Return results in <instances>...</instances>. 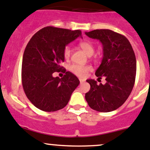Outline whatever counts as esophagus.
<instances>
[{
  "instance_id": "34e87169",
  "label": "esophagus",
  "mask_w": 150,
  "mask_h": 150,
  "mask_svg": "<svg viewBox=\"0 0 150 150\" xmlns=\"http://www.w3.org/2000/svg\"><path fill=\"white\" fill-rule=\"evenodd\" d=\"M80 83H81V84L83 83L84 81H83V80H82V79H80Z\"/></svg>"
}]
</instances>
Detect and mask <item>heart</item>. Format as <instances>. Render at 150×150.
<instances>
[{
	"instance_id": "b5f03b06",
	"label": "heart",
	"mask_w": 150,
	"mask_h": 150,
	"mask_svg": "<svg viewBox=\"0 0 150 150\" xmlns=\"http://www.w3.org/2000/svg\"><path fill=\"white\" fill-rule=\"evenodd\" d=\"M79 46L83 50V51L87 55L91 56L94 53V46L91 42L82 41L79 43ZM72 50L69 46H66L63 51L64 57L66 59H69L71 56ZM71 72L75 74L79 78H85L87 75V73L91 70V67L89 65H78V64H73L69 67Z\"/></svg>"
}]
</instances>
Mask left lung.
<instances>
[{
	"instance_id": "obj_1",
	"label": "left lung",
	"mask_w": 150,
	"mask_h": 150,
	"mask_svg": "<svg viewBox=\"0 0 150 150\" xmlns=\"http://www.w3.org/2000/svg\"><path fill=\"white\" fill-rule=\"evenodd\" d=\"M97 39L103 46V58L95 75L98 81L104 77L106 83L97 84L88 79L91 88L86 100L93 110L102 112L114 111L123 104L135 83L137 60L131 43L122 35L110 30H94L86 33Z\"/></svg>"
}]
</instances>
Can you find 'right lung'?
<instances>
[{
    "label": "right lung",
    "instance_id": "1",
    "mask_svg": "<svg viewBox=\"0 0 150 150\" xmlns=\"http://www.w3.org/2000/svg\"><path fill=\"white\" fill-rule=\"evenodd\" d=\"M78 37L81 30L46 27L28 42L22 59V86L29 100L39 110L54 112L64 108L79 85L74 74L60 66L64 61V48ZM61 69L65 76L54 78L52 73Z\"/></svg>",
    "mask_w": 150,
    "mask_h": 150
}]
</instances>
